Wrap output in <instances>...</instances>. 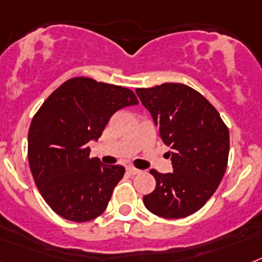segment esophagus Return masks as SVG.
<instances>
[{
  "instance_id": "esophagus-1",
  "label": "esophagus",
  "mask_w": 262,
  "mask_h": 262,
  "mask_svg": "<svg viewBox=\"0 0 262 262\" xmlns=\"http://www.w3.org/2000/svg\"><path fill=\"white\" fill-rule=\"evenodd\" d=\"M126 170H127V172H129V173H130V174H133V176L138 174V173L141 172L140 169H136V168H133V166H129V168H127Z\"/></svg>"
}]
</instances>
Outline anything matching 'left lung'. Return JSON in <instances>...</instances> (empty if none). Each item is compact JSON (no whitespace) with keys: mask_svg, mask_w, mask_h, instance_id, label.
I'll list each match as a JSON object with an SVG mask.
<instances>
[{"mask_svg":"<svg viewBox=\"0 0 262 262\" xmlns=\"http://www.w3.org/2000/svg\"><path fill=\"white\" fill-rule=\"evenodd\" d=\"M136 93L172 149L173 173L151 169L156 189L144 195L146 209L164 219H184L200 210L225 174L229 130L216 107L184 83L138 88Z\"/></svg>","mask_w":262,"mask_h":262,"instance_id":"8db88e82","label":"left lung"}]
</instances>
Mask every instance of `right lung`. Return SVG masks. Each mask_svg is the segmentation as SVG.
<instances>
[{"label":"right lung","mask_w":262,"mask_h":262,"mask_svg":"<svg viewBox=\"0 0 262 262\" xmlns=\"http://www.w3.org/2000/svg\"><path fill=\"white\" fill-rule=\"evenodd\" d=\"M137 104L130 89L89 77L70 78L46 98L30 124L28 158L53 212L74 223L104 213L125 168L90 157L88 142L97 141L116 112Z\"/></svg>","instance_id":"obj_1"}]
</instances>
